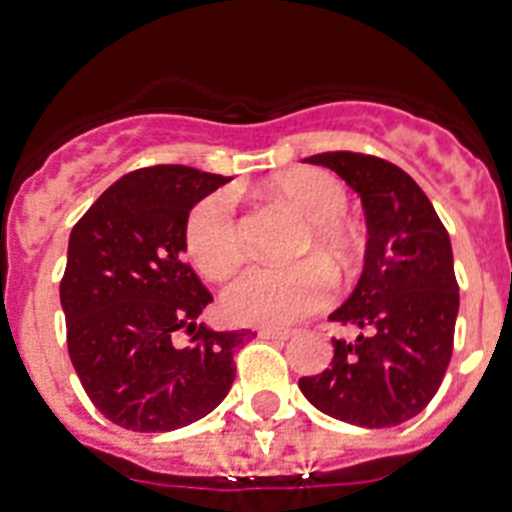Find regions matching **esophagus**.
Segmentation results:
<instances>
[{"instance_id":"obj_1","label":"esophagus","mask_w":512,"mask_h":512,"mask_svg":"<svg viewBox=\"0 0 512 512\" xmlns=\"http://www.w3.org/2000/svg\"><path fill=\"white\" fill-rule=\"evenodd\" d=\"M257 335L263 337V340L284 342V340H292V337H295V332H289V329H260Z\"/></svg>"}]
</instances>
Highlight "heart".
Segmentation results:
<instances>
[{"label": "heart", "mask_w": 512, "mask_h": 512, "mask_svg": "<svg viewBox=\"0 0 512 512\" xmlns=\"http://www.w3.org/2000/svg\"><path fill=\"white\" fill-rule=\"evenodd\" d=\"M271 193L308 220L295 255H311L319 249L332 271H348L356 252V233L342 217L348 207L345 185L324 170H295L276 177ZM183 239L185 252L201 276L228 279L244 260V236L233 193L201 196L185 217ZM327 265L313 257L292 265H252L225 287V316L252 327H289L327 305L332 292Z\"/></svg>", "instance_id": "obj_1"}]
</instances>
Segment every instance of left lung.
I'll return each instance as SVG.
<instances>
[{"label":"left lung","mask_w":512,"mask_h":512,"mask_svg":"<svg viewBox=\"0 0 512 512\" xmlns=\"http://www.w3.org/2000/svg\"><path fill=\"white\" fill-rule=\"evenodd\" d=\"M305 162L335 170L361 196L369 241L358 287L329 316L361 332L332 337V366L300 377V390L335 420L393 428L430 404L452 358L460 308L452 241L425 191L396 164L356 151Z\"/></svg>","instance_id":"left-lung-1"}]
</instances>
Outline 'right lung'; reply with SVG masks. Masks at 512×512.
Here are the masks:
<instances>
[{"label": "right lung", "instance_id": "1", "mask_svg": "<svg viewBox=\"0 0 512 512\" xmlns=\"http://www.w3.org/2000/svg\"><path fill=\"white\" fill-rule=\"evenodd\" d=\"M225 180L183 164L143 167L100 193L71 231L60 279L68 356L92 404L122 428L164 433L201 420L228 396L233 356L255 337L196 324L212 295L183 260L185 217Z\"/></svg>", "mask_w": 512, "mask_h": 512}]
</instances>
